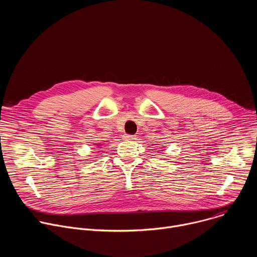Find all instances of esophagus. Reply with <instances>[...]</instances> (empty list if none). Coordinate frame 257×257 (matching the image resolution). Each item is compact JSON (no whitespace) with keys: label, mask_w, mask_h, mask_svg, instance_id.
<instances>
[{"label":"esophagus","mask_w":257,"mask_h":257,"mask_svg":"<svg viewBox=\"0 0 257 257\" xmlns=\"http://www.w3.org/2000/svg\"><path fill=\"white\" fill-rule=\"evenodd\" d=\"M123 138L125 139V140H134L136 137H135V135H129V134H124L123 135Z\"/></svg>","instance_id":"esophagus-1"}]
</instances>
